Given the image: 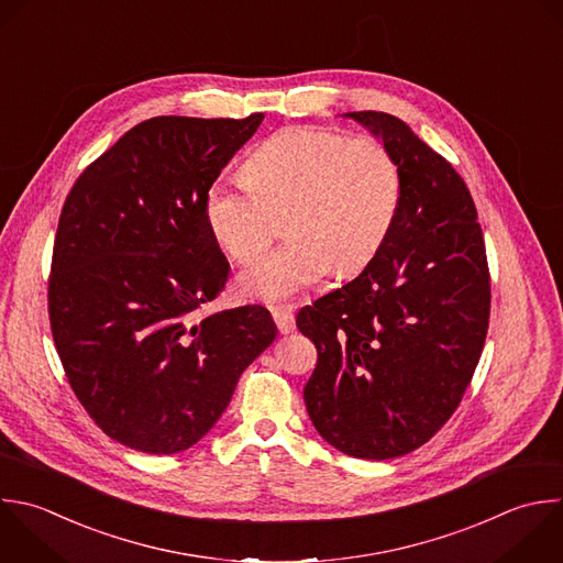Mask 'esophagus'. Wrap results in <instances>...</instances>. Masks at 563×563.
I'll list each match as a JSON object with an SVG mask.
<instances>
[{"mask_svg": "<svg viewBox=\"0 0 563 563\" xmlns=\"http://www.w3.org/2000/svg\"><path fill=\"white\" fill-rule=\"evenodd\" d=\"M273 319H275V323H277L282 334H290L295 330V314L290 310H286V308H275L273 310Z\"/></svg>", "mask_w": 563, "mask_h": 563, "instance_id": "esophagus-1", "label": "esophagus"}]
</instances>
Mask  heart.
Wrapping results in <instances>:
<instances>
[{
    "label": "heart",
    "mask_w": 563,
    "mask_h": 563,
    "mask_svg": "<svg viewBox=\"0 0 563 563\" xmlns=\"http://www.w3.org/2000/svg\"><path fill=\"white\" fill-rule=\"evenodd\" d=\"M402 205V174L376 136L317 125L284 128L246 161L244 180H218L205 196V222L238 264L257 262L288 213L292 238L240 277V295L284 301L332 271H363L389 240Z\"/></svg>",
    "instance_id": "obj_1"
}]
</instances>
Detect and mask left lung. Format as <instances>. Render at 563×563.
Returning a JSON list of instances; mask_svg holds the SVG:
<instances>
[{"label":"left lung","instance_id":"8db88e82","mask_svg":"<svg viewBox=\"0 0 563 563\" xmlns=\"http://www.w3.org/2000/svg\"><path fill=\"white\" fill-rule=\"evenodd\" d=\"M394 152L402 205L365 271L297 314L317 347L303 387L314 429L334 449L389 460L457 409L479 361L490 275L473 198L460 174L400 119L350 112Z\"/></svg>","mask_w":563,"mask_h":563}]
</instances>
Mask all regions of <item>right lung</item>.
<instances>
[{
    "instance_id": "right-lung-1",
    "label": "right lung",
    "mask_w": 563,
    "mask_h": 563,
    "mask_svg": "<svg viewBox=\"0 0 563 563\" xmlns=\"http://www.w3.org/2000/svg\"><path fill=\"white\" fill-rule=\"evenodd\" d=\"M262 121H143L64 202L48 279L53 339L84 409L130 449L196 444L277 336L264 306L200 317L229 279L205 196Z\"/></svg>"
}]
</instances>
